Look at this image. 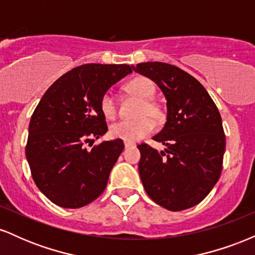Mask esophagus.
Listing matches in <instances>:
<instances>
[{"label":"esophagus","instance_id":"esophagus-1","mask_svg":"<svg viewBox=\"0 0 255 255\" xmlns=\"http://www.w3.org/2000/svg\"><path fill=\"white\" fill-rule=\"evenodd\" d=\"M130 146H133V144H130V142H125V147H126V148L130 147Z\"/></svg>","mask_w":255,"mask_h":255}]
</instances>
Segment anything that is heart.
<instances>
[{"instance_id": "1", "label": "heart", "mask_w": 255, "mask_h": 255, "mask_svg": "<svg viewBox=\"0 0 255 255\" xmlns=\"http://www.w3.org/2000/svg\"><path fill=\"white\" fill-rule=\"evenodd\" d=\"M126 91L130 95L141 99L135 120H124L110 126V134L115 139H121L126 142H136L150 135L154 130V121L162 119L163 113L160 107L151 97L154 93V85L151 80L144 77H136L128 81L125 86ZM99 108L105 119L113 120L118 115V105L113 93L105 92L99 101ZM150 115L151 119L148 116Z\"/></svg>"}]
</instances>
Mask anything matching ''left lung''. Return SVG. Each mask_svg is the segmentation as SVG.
<instances>
[{
	"label": "left lung",
	"instance_id": "1",
	"mask_svg": "<svg viewBox=\"0 0 255 255\" xmlns=\"http://www.w3.org/2000/svg\"><path fill=\"white\" fill-rule=\"evenodd\" d=\"M133 69L159 86L168 108L164 127L152 137L165 145V151L137 145L145 191L170 211L195 206L211 192L223 168L225 135L221 114L203 85L178 67L144 62Z\"/></svg>",
	"mask_w": 255,
	"mask_h": 255
}]
</instances>
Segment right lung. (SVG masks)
I'll return each mask as SVG.
<instances>
[{
  "mask_svg": "<svg viewBox=\"0 0 255 255\" xmlns=\"http://www.w3.org/2000/svg\"><path fill=\"white\" fill-rule=\"evenodd\" d=\"M129 73L128 64L75 67L46 90L34 109L26 158L34 183L54 204L79 209L104 192L124 141H103L92 148L86 144L92 146L108 131L101 97Z\"/></svg>",
  "mask_w": 255,
  "mask_h": 255,
  "instance_id": "right-lung-1",
  "label": "right lung"
}]
</instances>
